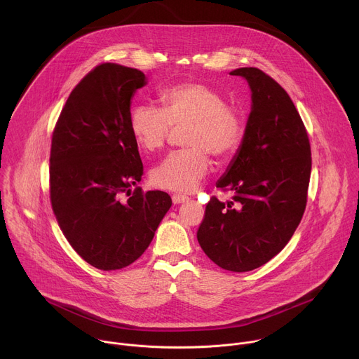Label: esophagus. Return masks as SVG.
Returning <instances> with one entry per match:
<instances>
[{"instance_id":"obj_1","label":"esophagus","mask_w":359,"mask_h":359,"mask_svg":"<svg viewBox=\"0 0 359 359\" xmlns=\"http://www.w3.org/2000/svg\"><path fill=\"white\" fill-rule=\"evenodd\" d=\"M172 200H173V204H180V203L187 201L189 198H187L186 196H183V194H173V196H172Z\"/></svg>"}]
</instances>
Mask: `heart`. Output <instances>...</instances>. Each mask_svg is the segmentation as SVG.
<instances>
[{"mask_svg":"<svg viewBox=\"0 0 359 359\" xmlns=\"http://www.w3.org/2000/svg\"><path fill=\"white\" fill-rule=\"evenodd\" d=\"M161 100L163 109L149 104L133 107L129 130L142 150L155 151L165 146L172 126L186 128L182 143L187 147L168 155L151 170L150 179L156 187L189 193L208 175V155L216 161L234 155L244 136V123L219 90L201 82L170 86Z\"/></svg>","mask_w":359,"mask_h":359,"instance_id":"obj_1","label":"heart"}]
</instances>
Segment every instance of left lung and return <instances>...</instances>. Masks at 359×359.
Wrapping results in <instances>:
<instances>
[{
    "instance_id": "left-lung-1",
    "label": "left lung",
    "mask_w": 359,
    "mask_h": 359,
    "mask_svg": "<svg viewBox=\"0 0 359 359\" xmlns=\"http://www.w3.org/2000/svg\"><path fill=\"white\" fill-rule=\"evenodd\" d=\"M251 90L243 140L216 186L231 201L212 197L197 240L219 267L244 273L277 255L298 227L311 175L309 135L288 93L257 68H237Z\"/></svg>"
}]
</instances>
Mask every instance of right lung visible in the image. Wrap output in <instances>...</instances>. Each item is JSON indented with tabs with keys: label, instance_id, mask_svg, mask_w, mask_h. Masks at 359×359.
<instances>
[{
	"label": "right lung",
	"instance_id": "right-lung-1",
	"mask_svg": "<svg viewBox=\"0 0 359 359\" xmlns=\"http://www.w3.org/2000/svg\"><path fill=\"white\" fill-rule=\"evenodd\" d=\"M146 83L139 69L96 67L71 92L53 133V210L74 250L104 271L137 260L172 206L165 191L132 190L143 165L129 114L135 92Z\"/></svg>",
	"mask_w": 359,
	"mask_h": 359
}]
</instances>
